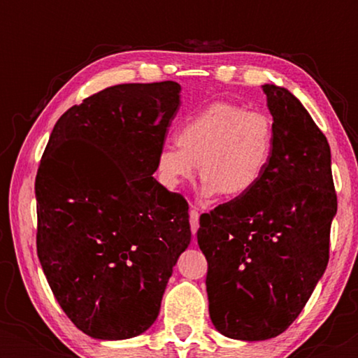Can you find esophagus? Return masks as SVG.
Returning a JSON list of instances; mask_svg holds the SVG:
<instances>
[{
  "instance_id": "1",
  "label": "esophagus",
  "mask_w": 358,
  "mask_h": 358,
  "mask_svg": "<svg viewBox=\"0 0 358 358\" xmlns=\"http://www.w3.org/2000/svg\"><path fill=\"white\" fill-rule=\"evenodd\" d=\"M199 218H200V212L195 207L190 208L189 212V220H190V229H192V234L197 233L199 229Z\"/></svg>"
}]
</instances>
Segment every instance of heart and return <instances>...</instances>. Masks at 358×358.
Wrapping results in <instances>:
<instances>
[{
  "mask_svg": "<svg viewBox=\"0 0 358 358\" xmlns=\"http://www.w3.org/2000/svg\"><path fill=\"white\" fill-rule=\"evenodd\" d=\"M273 150L275 124L271 115L218 101L180 124L178 143L161 146L156 174L164 187L174 190L192 179L199 166L205 197L222 194L233 200L261 182Z\"/></svg>",
  "mask_w": 358,
  "mask_h": 358,
  "instance_id": "b5f03b06",
  "label": "heart"
}]
</instances>
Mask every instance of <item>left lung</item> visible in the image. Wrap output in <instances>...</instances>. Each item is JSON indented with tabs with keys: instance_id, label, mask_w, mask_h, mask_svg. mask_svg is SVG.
<instances>
[{
	"instance_id": "obj_1",
	"label": "left lung",
	"mask_w": 358,
	"mask_h": 358,
	"mask_svg": "<svg viewBox=\"0 0 358 358\" xmlns=\"http://www.w3.org/2000/svg\"><path fill=\"white\" fill-rule=\"evenodd\" d=\"M275 150L256 187L200 217L210 317L223 336L282 334L329 261L337 195L326 136L285 87L264 85Z\"/></svg>"
}]
</instances>
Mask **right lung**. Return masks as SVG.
<instances>
[{"label": "right lung", "mask_w": 358, "mask_h": 358, "mask_svg": "<svg viewBox=\"0 0 358 358\" xmlns=\"http://www.w3.org/2000/svg\"><path fill=\"white\" fill-rule=\"evenodd\" d=\"M174 81L106 87L53 127L36 178L37 256L58 305L94 339L145 332L180 252L189 205L153 178L179 110Z\"/></svg>", "instance_id": "add662e5"}]
</instances>
